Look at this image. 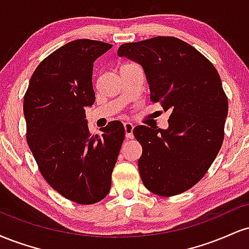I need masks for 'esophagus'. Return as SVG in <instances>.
Segmentation results:
<instances>
[{
	"instance_id": "esophagus-1",
	"label": "esophagus",
	"mask_w": 249,
	"mask_h": 249,
	"mask_svg": "<svg viewBox=\"0 0 249 249\" xmlns=\"http://www.w3.org/2000/svg\"><path fill=\"white\" fill-rule=\"evenodd\" d=\"M124 131H125V137L126 138H133V124L130 122L124 123Z\"/></svg>"
}]
</instances>
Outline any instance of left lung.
<instances>
[{"label":"left lung","mask_w":249,"mask_h":249,"mask_svg":"<svg viewBox=\"0 0 249 249\" xmlns=\"http://www.w3.org/2000/svg\"><path fill=\"white\" fill-rule=\"evenodd\" d=\"M119 57L144 70L152 102L170 111L168 127H134L142 144L139 174L161 196L190 190L210 168L224 141L228 102L215 68L176 37H154L119 47Z\"/></svg>","instance_id":"left-lung-1"}]
</instances>
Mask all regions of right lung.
Listing matches in <instances>:
<instances>
[{
    "label": "right lung",
    "instance_id": "right-lung-1",
    "mask_svg": "<svg viewBox=\"0 0 249 249\" xmlns=\"http://www.w3.org/2000/svg\"><path fill=\"white\" fill-rule=\"evenodd\" d=\"M112 45L67 43L39 63L24 96L27 142L42 176L64 198L82 205L107 196L124 126L110 122L90 136L85 108L95 103L93 63Z\"/></svg>",
    "mask_w": 249,
    "mask_h": 249
}]
</instances>
